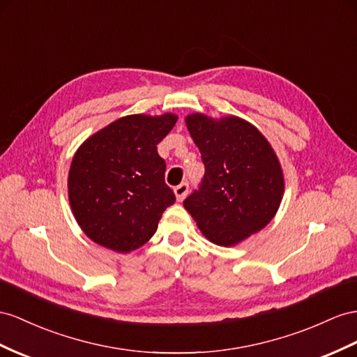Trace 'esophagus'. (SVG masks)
Returning a JSON list of instances; mask_svg holds the SVG:
<instances>
[{"mask_svg": "<svg viewBox=\"0 0 357 357\" xmlns=\"http://www.w3.org/2000/svg\"><path fill=\"white\" fill-rule=\"evenodd\" d=\"M187 193H188V182H181L179 185L175 187V195H176V199L179 200V202L185 199Z\"/></svg>", "mask_w": 357, "mask_h": 357, "instance_id": "1", "label": "esophagus"}]
</instances>
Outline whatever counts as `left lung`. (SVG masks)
<instances>
[{
	"instance_id": "8db88e82",
	"label": "left lung",
	"mask_w": 357,
	"mask_h": 357,
	"mask_svg": "<svg viewBox=\"0 0 357 357\" xmlns=\"http://www.w3.org/2000/svg\"><path fill=\"white\" fill-rule=\"evenodd\" d=\"M205 175L184 206L209 241L234 245L261 231L276 214L283 175L276 153L257 128L238 117L185 119Z\"/></svg>"
}]
</instances>
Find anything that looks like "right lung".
Instances as JSON below:
<instances>
[{
	"label": "right lung",
	"instance_id": "right-lung-1",
	"mask_svg": "<svg viewBox=\"0 0 357 357\" xmlns=\"http://www.w3.org/2000/svg\"><path fill=\"white\" fill-rule=\"evenodd\" d=\"M178 117L132 114L109 123L77 151L69 170V202L90 240L116 252L151 240L175 193L157 144Z\"/></svg>",
	"mask_w": 357,
	"mask_h": 357
}]
</instances>
